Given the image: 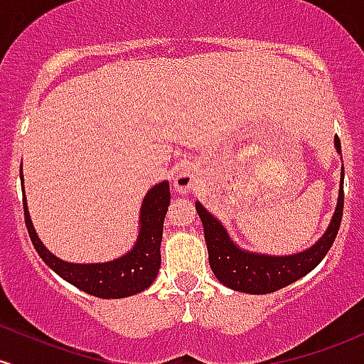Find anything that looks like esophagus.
<instances>
[{
  "instance_id": "1",
  "label": "esophagus",
  "mask_w": 364,
  "mask_h": 364,
  "mask_svg": "<svg viewBox=\"0 0 364 364\" xmlns=\"http://www.w3.org/2000/svg\"><path fill=\"white\" fill-rule=\"evenodd\" d=\"M195 183H197V179H195V174L188 169L179 171L178 176H176V179H174V186H176V190L179 191V193H186V191L193 188Z\"/></svg>"
}]
</instances>
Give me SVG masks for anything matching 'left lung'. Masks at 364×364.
<instances>
[{
	"label": "left lung",
	"instance_id": "8db88e82",
	"mask_svg": "<svg viewBox=\"0 0 364 364\" xmlns=\"http://www.w3.org/2000/svg\"><path fill=\"white\" fill-rule=\"evenodd\" d=\"M335 149L341 154L338 136H335ZM342 181L344 179H341L337 207L323 237L307 250L292 255H266L240 249L231 240L221 221H218L200 202L195 203L202 219L203 235H205L207 250H209V264L215 278L223 285L238 292L271 294L306 277L328 254L331 243L338 233L342 213H344V188H342L344 183Z\"/></svg>",
	"mask_w": 364,
	"mask_h": 364
}]
</instances>
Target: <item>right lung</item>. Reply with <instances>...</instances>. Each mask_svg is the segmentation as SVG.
<instances>
[{
  "instance_id": "add662e5",
  "label": "right lung",
  "mask_w": 364,
  "mask_h": 364,
  "mask_svg": "<svg viewBox=\"0 0 364 364\" xmlns=\"http://www.w3.org/2000/svg\"><path fill=\"white\" fill-rule=\"evenodd\" d=\"M20 183L23 186L22 173H20ZM169 202V181H162L150 188L143 198L141 210H139V233L133 249L114 261L95 262V264H74V262L62 261L43 245L27 210L26 193H23V215L34 249L58 277L95 297L122 299L143 292L157 278L161 267L164 218Z\"/></svg>"
}]
</instances>
